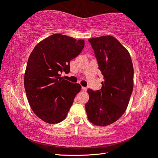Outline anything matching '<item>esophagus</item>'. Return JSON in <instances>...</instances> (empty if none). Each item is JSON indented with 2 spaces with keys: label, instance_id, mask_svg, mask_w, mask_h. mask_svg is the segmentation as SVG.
Returning a JSON list of instances; mask_svg holds the SVG:
<instances>
[{
  "label": "esophagus",
  "instance_id": "obj_1",
  "mask_svg": "<svg viewBox=\"0 0 158 158\" xmlns=\"http://www.w3.org/2000/svg\"><path fill=\"white\" fill-rule=\"evenodd\" d=\"M81 89H82L83 90H85V91H86V90H87V88H86V87L82 86V87H81Z\"/></svg>",
  "mask_w": 158,
  "mask_h": 158
}]
</instances>
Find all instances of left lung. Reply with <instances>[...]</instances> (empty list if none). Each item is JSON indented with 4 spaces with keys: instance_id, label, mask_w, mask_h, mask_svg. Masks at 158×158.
<instances>
[{
    "instance_id": "left-lung-1",
    "label": "left lung",
    "mask_w": 158,
    "mask_h": 158,
    "mask_svg": "<svg viewBox=\"0 0 158 158\" xmlns=\"http://www.w3.org/2000/svg\"><path fill=\"white\" fill-rule=\"evenodd\" d=\"M89 41L104 81L100 90H88L89 100L85 108L90 122L105 126L118 120L127 107L133 90L132 62L128 51L113 36Z\"/></svg>"
}]
</instances>
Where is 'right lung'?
Wrapping results in <instances>:
<instances>
[{"mask_svg": "<svg viewBox=\"0 0 158 158\" xmlns=\"http://www.w3.org/2000/svg\"><path fill=\"white\" fill-rule=\"evenodd\" d=\"M84 47V40L53 34L39 42L28 58L24 87L32 110L48 123L65 118L74 99L81 90L79 84L60 78L68 74L69 62Z\"/></svg>", "mask_w": 158, "mask_h": 158, "instance_id": "right-lung-1", "label": "right lung"}]
</instances>
